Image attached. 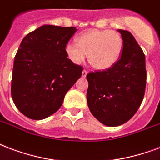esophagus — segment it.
<instances>
[{"mask_svg": "<svg viewBox=\"0 0 160 160\" xmlns=\"http://www.w3.org/2000/svg\"><path fill=\"white\" fill-rule=\"evenodd\" d=\"M87 74H88V72H87L86 70H83V71L82 72V78H86Z\"/></svg>", "mask_w": 160, "mask_h": 160, "instance_id": "obj_1", "label": "esophagus"}]
</instances>
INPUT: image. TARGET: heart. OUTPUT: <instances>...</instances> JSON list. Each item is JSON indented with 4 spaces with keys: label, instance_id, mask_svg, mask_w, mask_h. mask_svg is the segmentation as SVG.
I'll return each instance as SVG.
<instances>
[{
    "label": "heart",
    "instance_id": "heart-1",
    "mask_svg": "<svg viewBox=\"0 0 160 160\" xmlns=\"http://www.w3.org/2000/svg\"><path fill=\"white\" fill-rule=\"evenodd\" d=\"M76 43L65 46L68 58L72 62L80 64L87 55L90 66L98 71L114 66L122 51V37L114 31L88 30L77 38Z\"/></svg>",
    "mask_w": 160,
    "mask_h": 160
}]
</instances>
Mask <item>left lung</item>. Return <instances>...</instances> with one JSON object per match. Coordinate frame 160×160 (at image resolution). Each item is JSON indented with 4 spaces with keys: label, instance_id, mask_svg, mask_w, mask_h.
Here are the masks:
<instances>
[{
    "label": "left lung",
    "instance_id": "obj_1",
    "mask_svg": "<svg viewBox=\"0 0 160 160\" xmlns=\"http://www.w3.org/2000/svg\"><path fill=\"white\" fill-rule=\"evenodd\" d=\"M123 47L121 58L105 71L87 75V101L90 112L102 124L116 127L135 114L146 86L145 56L129 32L118 30Z\"/></svg>",
    "mask_w": 160,
    "mask_h": 160
}]
</instances>
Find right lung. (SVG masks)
Segmentation results:
<instances>
[{"label":"right lung","instance_id":"right-lung-1","mask_svg":"<svg viewBox=\"0 0 160 160\" xmlns=\"http://www.w3.org/2000/svg\"><path fill=\"white\" fill-rule=\"evenodd\" d=\"M77 31L44 25L23 38L14 59L12 97L26 117L41 120L57 112L82 76V67L72 62L65 53Z\"/></svg>","mask_w":160,"mask_h":160}]
</instances>
